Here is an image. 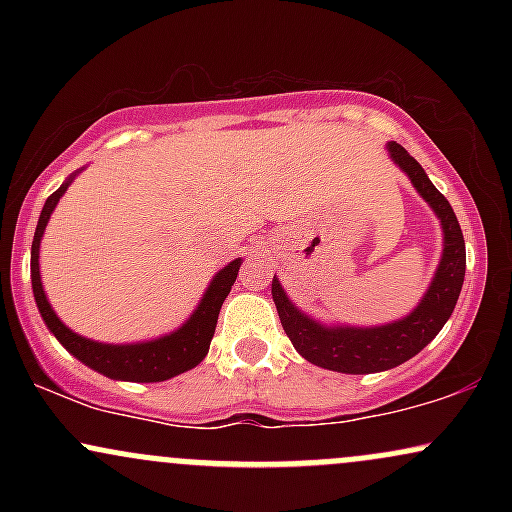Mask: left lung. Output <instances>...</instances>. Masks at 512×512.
Returning a JSON list of instances; mask_svg holds the SVG:
<instances>
[{
	"mask_svg": "<svg viewBox=\"0 0 512 512\" xmlns=\"http://www.w3.org/2000/svg\"><path fill=\"white\" fill-rule=\"evenodd\" d=\"M387 154L395 161V166L407 173L414 190L426 199L443 228V255H440L436 274H433L419 305L409 315L387 322V325L354 327L339 325V322L325 325L313 315L303 313L281 289V281L276 276L272 279L276 313H279L281 327L289 334L291 344L305 361L327 370H337V373H380V370H390L409 361L443 330L462 291L467 255H464L462 228L457 223L455 211L404 146L387 142Z\"/></svg>",
	"mask_w": 512,
	"mask_h": 512,
	"instance_id": "obj_1",
	"label": "left lung"
}]
</instances>
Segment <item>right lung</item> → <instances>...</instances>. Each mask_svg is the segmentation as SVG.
Masks as SVG:
<instances>
[{"instance_id": "obj_1", "label": "right lung", "mask_w": 512, "mask_h": 512, "mask_svg": "<svg viewBox=\"0 0 512 512\" xmlns=\"http://www.w3.org/2000/svg\"><path fill=\"white\" fill-rule=\"evenodd\" d=\"M81 170L69 175V178L45 199V207L40 211L38 226H35V236L31 245V284L40 317H43L48 330L55 334L57 342H60L69 354L79 358L84 366L98 370V373L110 380H125V383H163V380H170L175 378V375L185 373V370L199 366V363L204 361V356L209 354V344L211 337H214L221 305L226 301L228 293H231V286L236 284L238 269L240 264H243L240 257L228 262L221 272L214 274L207 291H204L202 301L197 303V308L192 310V315L182 322L178 330L156 339H146V342L103 344L96 342V339L81 337V334L69 330L60 317H57L55 310H52L48 293L43 289V279H40V240H43L45 226H48L57 202H60L64 192H67V187L72 185Z\"/></svg>"}]
</instances>
